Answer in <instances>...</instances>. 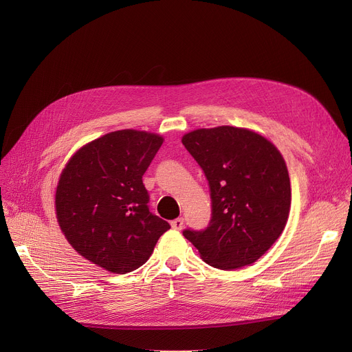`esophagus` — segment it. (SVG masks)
Returning <instances> with one entry per match:
<instances>
[{
  "mask_svg": "<svg viewBox=\"0 0 352 352\" xmlns=\"http://www.w3.org/2000/svg\"><path fill=\"white\" fill-rule=\"evenodd\" d=\"M171 227L174 228V230H182V227H184V218H177V219H173L171 221Z\"/></svg>",
  "mask_w": 352,
  "mask_h": 352,
  "instance_id": "esophagus-1",
  "label": "esophagus"
}]
</instances>
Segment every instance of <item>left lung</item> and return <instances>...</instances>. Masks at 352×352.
<instances>
[{"mask_svg": "<svg viewBox=\"0 0 352 352\" xmlns=\"http://www.w3.org/2000/svg\"><path fill=\"white\" fill-rule=\"evenodd\" d=\"M182 144L206 174L211 219L182 234L207 264L235 270L255 263L283 234L291 207L285 161L263 135L223 125L195 129Z\"/></svg>", "mask_w": 352, "mask_h": 352, "instance_id": "8db88e82", "label": "left lung"}]
</instances>
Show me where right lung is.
Here are the masks:
<instances>
[{
  "label": "right lung",
  "mask_w": 352,
  "mask_h": 352,
  "mask_svg": "<svg viewBox=\"0 0 352 352\" xmlns=\"http://www.w3.org/2000/svg\"><path fill=\"white\" fill-rule=\"evenodd\" d=\"M162 137L121 129L88 142L61 173L55 210L67 241L116 274L140 268L170 224L148 208L142 175Z\"/></svg>",
  "instance_id": "1"
}]
</instances>
